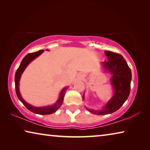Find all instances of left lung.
I'll return each mask as SVG.
<instances>
[{
  "mask_svg": "<svg viewBox=\"0 0 150 150\" xmlns=\"http://www.w3.org/2000/svg\"><path fill=\"white\" fill-rule=\"evenodd\" d=\"M105 53L108 61H105L103 65L105 69L112 74L111 83L115 89V94L103 110H88L97 115H108L118 110L128 98L130 92L132 73L124 57L120 54L110 51H105Z\"/></svg>",
  "mask_w": 150,
  "mask_h": 150,
  "instance_id": "8db88e82",
  "label": "left lung"
}]
</instances>
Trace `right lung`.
<instances>
[{
	"label": "right lung",
	"instance_id": "add662e5",
	"mask_svg": "<svg viewBox=\"0 0 150 150\" xmlns=\"http://www.w3.org/2000/svg\"><path fill=\"white\" fill-rule=\"evenodd\" d=\"M44 52V50H40L38 52H34V53H30V54H27L26 56L24 57V59H22L21 63L19 66V67L18 68L16 74H15V77H14V81H15V89H16V95L18 98V99L21 101L22 104L26 106V107L30 111L32 112L38 114V115H51V114L55 112L58 108H59L61 106H62L63 101V97H64V95L66 92V90L67 88H64L61 93L60 96L59 97V99H58L57 102L54 105L52 106H44V107H35V106H33L32 105H29L28 103L22 99L21 95L20 94L19 92V81L20 77H21V74L25 69V68L27 67V65L29 64V63L32 62L33 59H34L35 58H36L38 56L42 54V53Z\"/></svg>",
	"mask_w": 150,
	"mask_h": 150
}]
</instances>
